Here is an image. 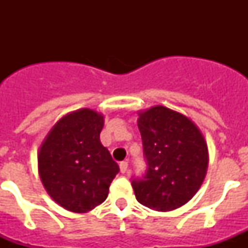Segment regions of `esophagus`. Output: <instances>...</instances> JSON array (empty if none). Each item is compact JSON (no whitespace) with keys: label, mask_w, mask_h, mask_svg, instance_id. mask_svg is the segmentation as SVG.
Segmentation results:
<instances>
[{"label":"esophagus","mask_w":248,"mask_h":248,"mask_svg":"<svg viewBox=\"0 0 248 248\" xmlns=\"http://www.w3.org/2000/svg\"><path fill=\"white\" fill-rule=\"evenodd\" d=\"M119 168H120V172H122V174H125V172L128 171V161H122Z\"/></svg>","instance_id":"obj_1"}]
</instances>
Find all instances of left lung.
I'll use <instances>...</instances> for the list:
<instances>
[{"label": "left lung", "instance_id": "1", "mask_svg": "<svg viewBox=\"0 0 248 248\" xmlns=\"http://www.w3.org/2000/svg\"><path fill=\"white\" fill-rule=\"evenodd\" d=\"M145 174L131 177L137 200L156 211L185 205L205 179L209 154L201 131L183 114L157 105L139 114Z\"/></svg>", "mask_w": 248, "mask_h": 248}]
</instances>
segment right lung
Listing matches in <instances>:
<instances>
[{"label":"right lung","mask_w":248,"mask_h":248,"mask_svg":"<svg viewBox=\"0 0 248 248\" xmlns=\"http://www.w3.org/2000/svg\"><path fill=\"white\" fill-rule=\"evenodd\" d=\"M103 125V115L80 109L59 120L41 146V180L50 198L68 211L87 212L100 205L119 172L100 143Z\"/></svg>","instance_id":"right-lung-1"}]
</instances>
